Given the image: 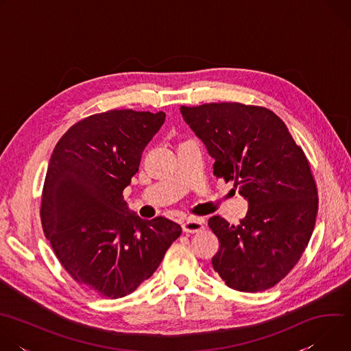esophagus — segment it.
Masks as SVG:
<instances>
[{
    "label": "esophagus",
    "mask_w": 351,
    "mask_h": 351,
    "mask_svg": "<svg viewBox=\"0 0 351 351\" xmlns=\"http://www.w3.org/2000/svg\"><path fill=\"white\" fill-rule=\"evenodd\" d=\"M204 219L203 218H193L189 217L182 222V229L186 233H197L202 229H204Z\"/></svg>",
    "instance_id": "1"
}]
</instances>
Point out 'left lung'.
I'll use <instances>...</instances> for the list:
<instances>
[{
  "instance_id": "obj_1",
  "label": "left lung",
  "mask_w": 351,
  "mask_h": 351,
  "mask_svg": "<svg viewBox=\"0 0 351 351\" xmlns=\"http://www.w3.org/2000/svg\"><path fill=\"white\" fill-rule=\"evenodd\" d=\"M214 158V175L248 202L239 225L215 215V272L239 291H263L297 264L311 239L318 193L310 164L283 121L264 107L211 103L180 107Z\"/></svg>"
}]
</instances>
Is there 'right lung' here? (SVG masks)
<instances>
[{"instance_id":"add662e5","label":"right lung","mask_w":351,"mask_h":351,"mask_svg":"<svg viewBox=\"0 0 351 351\" xmlns=\"http://www.w3.org/2000/svg\"><path fill=\"white\" fill-rule=\"evenodd\" d=\"M164 122L162 111L95 114L69 128L49 158L40 210L44 234L65 271L101 297L133 293L182 233L164 217L141 219L122 195Z\"/></svg>"}]
</instances>
